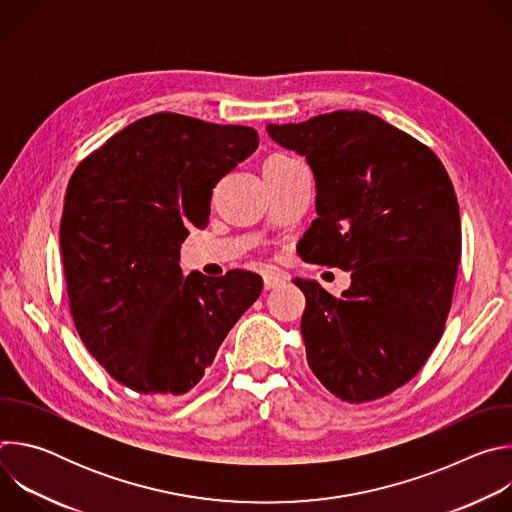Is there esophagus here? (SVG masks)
Segmentation results:
<instances>
[{"mask_svg": "<svg viewBox=\"0 0 512 512\" xmlns=\"http://www.w3.org/2000/svg\"><path fill=\"white\" fill-rule=\"evenodd\" d=\"M287 281V275H281V273H265L263 275V285L265 289H275L279 285H283Z\"/></svg>", "mask_w": 512, "mask_h": 512, "instance_id": "obj_1", "label": "esophagus"}]
</instances>
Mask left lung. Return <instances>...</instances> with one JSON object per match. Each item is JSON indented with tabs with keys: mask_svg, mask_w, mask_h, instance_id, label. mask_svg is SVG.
Masks as SVG:
<instances>
[{
	"mask_svg": "<svg viewBox=\"0 0 512 512\" xmlns=\"http://www.w3.org/2000/svg\"><path fill=\"white\" fill-rule=\"evenodd\" d=\"M267 133L316 180L302 259L352 279L342 298L294 279L310 369L342 401L385 397L421 371L446 326L462 255L452 180L427 145L367 111L269 123Z\"/></svg>",
	"mask_w": 512,
	"mask_h": 512,
	"instance_id": "obj_1",
	"label": "left lung"
}]
</instances>
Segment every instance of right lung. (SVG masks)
I'll use <instances>...</instances> for the list:
<instances>
[{"mask_svg": "<svg viewBox=\"0 0 512 512\" xmlns=\"http://www.w3.org/2000/svg\"><path fill=\"white\" fill-rule=\"evenodd\" d=\"M259 145L255 129L154 113L117 131L72 174L60 221L70 314L121 385L188 393L263 289L257 273L184 277L180 247L204 229L212 188Z\"/></svg>", "mask_w": 512, "mask_h": 512, "instance_id": "add662e5", "label": "right lung"}]
</instances>
